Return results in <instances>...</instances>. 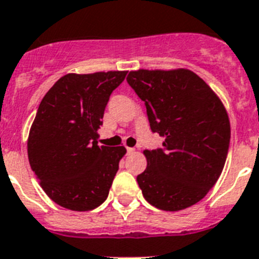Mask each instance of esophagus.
I'll list each match as a JSON object with an SVG mask.
<instances>
[{
  "label": "esophagus",
  "instance_id": "1",
  "mask_svg": "<svg viewBox=\"0 0 259 259\" xmlns=\"http://www.w3.org/2000/svg\"><path fill=\"white\" fill-rule=\"evenodd\" d=\"M127 154H133L134 151H136V149H134V147H127Z\"/></svg>",
  "mask_w": 259,
  "mask_h": 259
}]
</instances>
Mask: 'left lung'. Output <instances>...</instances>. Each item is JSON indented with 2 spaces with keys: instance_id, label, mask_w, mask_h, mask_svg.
<instances>
[{
  "instance_id": "obj_1",
  "label": "left lung",
  "mask_w": 259,
  "mask_h": 259,
  "mask_svg": "<svg viewBox=\"0 0 259 259\" xmlns=\"http://www.w3.org/2000/svg\"><path fill=\"white\" fill-rule=\"evenodd\" d=\"M146 105L162 149L145 150L137 177L143 197L162 210L186 209L203 199L223 172L230 123L221 100L190 69L132 71L126 77Z\"/></svg>"
}]
</instances>
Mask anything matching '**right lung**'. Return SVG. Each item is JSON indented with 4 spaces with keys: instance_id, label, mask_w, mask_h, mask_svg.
<instances>
[{
    "instance_id": "add662e5",
    "label": "right lung",
    "mask_w": 259,
    "mask_h": 259,
    "mask_svg": "<svg viewBox=\"0 0 259 259\" xmlns=\"http://www.w3.org/2000/svg\"><path fill=\"white\" fill-rule=\"evenodd\" d=\"M126 73H68L39 104L27 141L29 162L43 191L60 207L92 210L108 197L126 149L100 146L97 130Z\"/></svg>"
}]
</instances>
